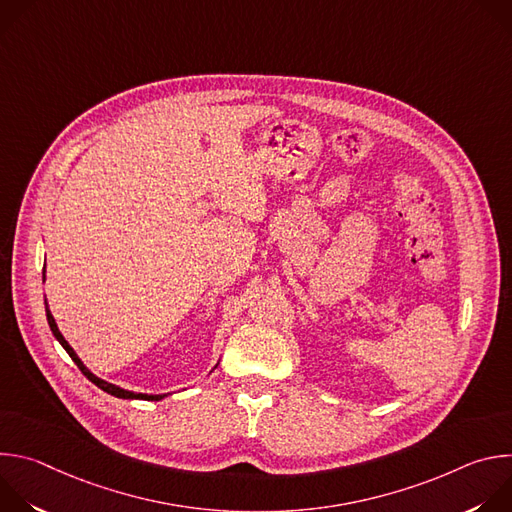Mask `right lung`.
<instances>
[{
    "label": "right lung",
    "instance_id": "right-lung-1",
    "mask_svg": "<svg viewBox=\"0 0 512 512\" xmlns=\"http://www.w3.org/2000/svg\"><path fill=\"white\" fill-rule=\"evenodd\" d=\"M46 267V265H44ZM44 279H46V275H44ZM44 306H46V320H48V326H50V330H52V334H54V338L62 344V348L68 352V356L75 360V364L77 367L81 369V373L91 381V383H95L99 389H103L105 393H109V395H113V397H119V399H143V401H160V399H164L166 395H145V393H133V391H125V389H121V387H117V385H111V383H107V381H103V379H99V377H95L85 364H83V360L77 356V352L72 350V346L64 340V336L60 334V330H58V326H56V322H54V318H52V314H50V310H48V304H46V300H44Z\"/></svg>",
    "mask_w": 512,
    "mask_h": 512
}]
</instances>
